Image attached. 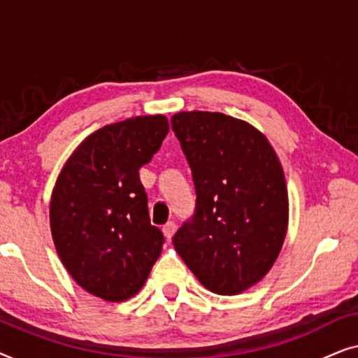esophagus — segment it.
I'll return each mask as SVG.
<instances>
[{"label":"esophagus","instance_id":"34e87169","mask_svg":"<svg viewBox=\"0 0 358 358\" xmlns=\"http://www.w3.org/2000/svg\"><path fill=\"white\" fill-rule=\"evenodd\" d=\"M176 223L174 222H168L163 227V233H164V236H166V239H168V241H171V238L174 236V233H176Z\"/></svg>","mask_w":358,"mask_h":358}]
</instances>
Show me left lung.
<instances>
[{
    "label": "left lung",
    "mask_w": 358,
    "mask_h": 358,
    "mask_svg": "<svg viewBox=\"0 0 358 358\" xmlns=\"http://www.w3.org/2000/svg\"><path fill=\"white\" fill-rule=\"evenodd\" d=\"M171 122L197 192L194 217L173 244L207 290L238 295L267 275L285 241L282 164L266 135L241 119L192 110Z\"/></svg>",
    "instance_id": "1"
}]
</instances>
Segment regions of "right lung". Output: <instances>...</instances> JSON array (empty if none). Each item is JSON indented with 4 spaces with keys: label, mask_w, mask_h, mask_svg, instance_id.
Returning a JSON list of instances; mask_svg holds the SVG:
<instances>
[{
    "label": "right lung",
    "mask_w": 358,
    "mask_h": 358,
    "mask_svg": "<svg viewBox=\"0 0 358 358\" xmlns=\"http://www.w3.org/2000/svg\"><path fill=\"white\" fill-rule=\"evenodd\" d=\"M168 131L161 114L102 127L78 145L57 178L50 229L58 257L78 285L106 301L136 295L163 249L138 171Z\"/></svg>",
    "instance_id": "1"
}]
</instances>
